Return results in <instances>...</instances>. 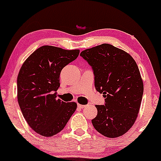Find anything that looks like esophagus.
<instances>
[{
    "label": "esophagus",
    "mask_w": 161,
    "mask_h": 161,
    "mask_svg": "<svg viewBox=\"0 0 161 161\" xmlns=\"http://www.w3.org/2000/svg\"><path fill=\"white\" fill-rule=\"evenodd\" d=\"M85 105H82V104H77V107L80 108V109H84L85 107Z\"/></svg>",
    "instance_id": "esophagus-1"
}]
</instances>
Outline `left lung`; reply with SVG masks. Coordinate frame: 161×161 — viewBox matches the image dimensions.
Wrapping results in <instances>:
<instances>
[{"instance_id": "8db88e82", "label": "left lung", "mask_w": 161, "mask_h": 161, "mask_svg": "<svg viewBox=\"0 0 161 161\" xmlns=\"http://www.w3.org/2000/svg\"><path fill=\"white\" fill-rule=\"evenodd\" d=\"M80 55L91 66L96 90L105 97V105H96L93 127L108 138L123 135L134 125L143 96L136 62L129 53L106 43L84 50Z\"/></svg>"}]
</instances>
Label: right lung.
I'll return each mask as SVG.
<instances>
[{"label": "right lung", "instance_id": "right-lung-1", "mask_svg": "<svg viewBox=\"0 0 161 161\" xmlns=\"http://www.w3.org/2000/svg\"><path fill=\"white\" fill-rule=\"evenodd\" d=\"M80 50L43 46L24 61L17 77V100L24 119L36 132L52 137L64 128L77 109L75 102L57 100L61 70Z\"/></svg>", "mask_w": 161, "mask_h": 161}]
</instances>
